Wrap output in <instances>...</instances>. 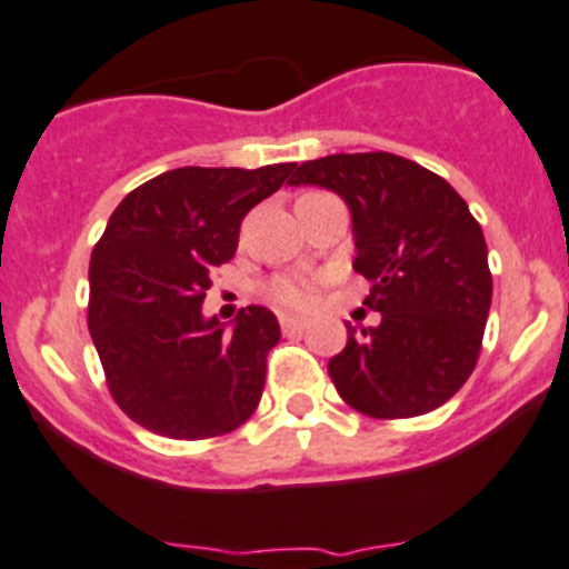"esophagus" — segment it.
Segmentation results:
<instances>
[{
  "mask_svg": "<svg viewBox=\"0 0 569 569\" xmlns=\"http://www.w3.org/2000/svg\"><path fill=\"white\" fill-rule=\"evenodd\" d=\"M309 326V322L302 320V317H289V315H283L280 317V328H283L286 333L289 331H302V328Z\"/></svg>",
  "mask_w": 569,
  "mask_h": 569,
  "instance_id": "esophagus-1",
  "label": "esophagus"
}]
</instances>
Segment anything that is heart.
Instances as JSON below:
<instances>
[{
    "label": "heart",
    "instance_id": "1",
    "mask_svg": "<svg viewBox=\"0 0 569 569\" xmlns=\"http://www.w3.org/2000/svg\"><path fill=\"white\" fill-rule=\"evenodd\" d=\"M269 297H272V302H278L280 309H302V306H309L311 289L306 280L280 278L269 286Z\"/></svg>",
    "mask_w": 569,
    "mask_h": 569
}]
</instances>
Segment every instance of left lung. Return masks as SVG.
I'll return each mask as SVG.
<instances>
[{
    "mask_svg": "<svg viewBox=\"0 0 569 569\" xmlns=\"http://www.w3.org/2000/svg\"><path fill=\"white\" fill-rule=\"evenodd\" d=\"M289 184H320L350 207L357 260L370 280L376 328L348 322L328 362L345 405L362 416L412 418L446 405L475 370L491 309L488 247L452 184L387 151L302 162Z\"/></svg>",
    "mask_w": 569,
    "mask_h": 569,
    "instance_id": "left-lung-1",
    "label": "left lung"
}]
</instances>
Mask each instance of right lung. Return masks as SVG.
<instances>
[{"label": "right lung", "mask_w": 569, "mask_h": 569, "mask_svg": "<svg viewBox=\"0 0 569 569\" xmlns=\"http://www.w3.org/2000/svg\"><path fill=\"white\" fill-rule=\"evenodd\" d=\"M291 171L295 162L177 168L111 212L89 260V333L111 398L148 432L216 438L258 410L278 317L247 306L227 333L201 302L236 254L243 216Z\"/></svg>", "instance_id": "right-lung-1"}]
</instances>
